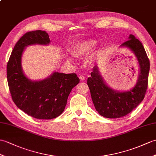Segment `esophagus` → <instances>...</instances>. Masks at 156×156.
I'll return each instance as SVG.
<instances>
[{
    "label": "esophagus",
    "instance_id": "obj_1",
    "mask_svg": "<svg viewBox=\"0 0 156 156\" xmlns=\"http://www.w3.org/2000/svg\"><path fill=\"white\" fill-rule=\"evenodd\" d=\"M79 78H80V80H82V81H84V80H85L84 76H83V75H80V76Z\"/></svg>",
    "mask_w": 156,
    "mask_h": 156
}]
</instances>
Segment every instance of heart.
<instances>
[{
  "label": "heart",
  "mask_w": 156,
  "mask_h": 156,
  "mask_svg": "<svg viewBox=\"0 0 156 156\" xmlns=\"http://www.w3.org/2000/svg\"><path fill=\"white\" fill-rule=\"evenodd\" d=\"M98 41L94 39H86L78 42L72 50V54L76 58H84L88 56L94 49ZM70 61V58L67 59Z\"/></svg>",
  "instance_id": "heart-1"
}]
</instances>
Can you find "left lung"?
<instances>
[{
  "label": "left lung",
  "instance_id": "8db88e82",
  "mask_svg": "<svg viewBox=\"0 0 156 156\" xmlns=\"http://www.w3.org/2000/svg\"><path fill=\"white\" fill-rule=\"evenodd\" d=\"M119 47L127 48L134 54L139 66L138 78L129 90L119 91L110 88L104 81L98 67L94 66L87 84L96 111L104 118H118L130 113L144 100L147 88L150 61L142 42L130 34L128 41Z\"/></svg>",
  "mask_w": 156,
  "mask_h": 156
}]
</instances>
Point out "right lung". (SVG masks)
Masks as SVG:
<instances>
[{
    "label": "right lung",
    "mask_w": 156,
    "mask_h": 156,
    "mask_svg": "<svg viewBox=\"0 0 156 156\" xmlns=\"http://www.w3.org/2000/svg\"><path fill=\"white\" fill-rule=\"evenodd\" d=\"M50 42L46 31L27 32L14 46L6 68L7 81L14 104L30 116L42 119L59 116L72 88L80 82L76 74L58 72L40 80H32L26 76L22 68L24 50L28 46H46Z\"/></svg>",
    "instance_id": "right-lung-1"
}]
</instances>
